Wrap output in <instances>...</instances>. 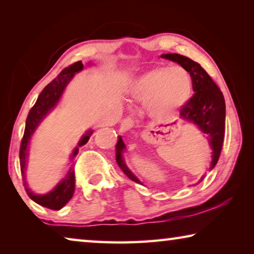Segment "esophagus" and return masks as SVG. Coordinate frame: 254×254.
Wrapping results in <instances>:
<instances>
[{
	"label": "esophagus",
	"instance_id": "1",
	"mask_svg": "<svg viewBox=\"0 0 254 254\" xmlns=\"http://www.w3.org/2000/svg\"><path fill=\"white\" fill-rule=\"evenodd\" d=\"M133 126H134V121H133V119L127 117L122 121L121 128H120V130H121V132H126L127 130H130L131 127H133Z\"/></svg>",
	"mask_w": 254,
	"mask_h": 254
}]
</instances>
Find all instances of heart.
I'll use <instances>...</instances> for the list:
<instances>
[{
    "label": "heart",
    "instance_id": "1",
    "mask_svg": "<svg viewBox=\"0 0 254 254\" xmlns=\"http://www.w3.org/2000/svg\"><path fill=\"white\" fill-rule=\"evenodd\" d=\"M131 93L136 100L149 102L150 113L153 117L167 118L189 101L192 78L184 67L157 66L133 83Z\"/></svg>",
    "mask_w": 254,
    "mask_h": 254
}]
</instances>
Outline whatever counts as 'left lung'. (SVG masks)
Here are the masks:
<instances>
[{
	"instance_id": "1",
	"label": "left lung",
	"mask_w": 254,
	"mask_h": 254,
	"mask_svg": "<svg viewBox=\"0 0 254 254\" xmlns=\"http://www.w3.org/2000/svg\"><path fill=\"white\" fill-rule=\"evenodd\" d=\"M161 57L179 64L180 66L190 72L192 89L195 94L179 110L180 117L185 121L196 124L199 130L207 136L210 148L213 150L212 163H210V170H212L220 158L223 141H224L225 101L223 93L198 63L178 54H166L162 55ZM124 149H126V145L123 143L122 137L119 136L117 143L118 165L128 178L137 184H141L140 180L128 170L123 160L122 153ZM204 178L205 176L201 177L200 182Z\"/></svg>"
}]
</instances>
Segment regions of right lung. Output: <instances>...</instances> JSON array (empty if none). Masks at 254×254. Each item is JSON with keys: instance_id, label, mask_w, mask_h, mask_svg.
Instances as JSON below:
<instances>
[{"instance_id": "obj_1", "label": "right lung", "mask_w": 254, "mask_h": 254, "mask_svg": "<svg viewBox=\"0 0 254 254\" xmlns=\"http://www.w3.org/2000/svg\"><path fill=\"white\" fill-rule=\"evenodd\" d=\"M84 65L81 62H76L72 64V65L66 67L60 74L56 77V78L50 81V83L46 86V87L42 89L40 93L39 97L36 102L31 110H30L27 121H25V128H24V134L22 140H21V145H20V167H21V174L24 177V169H25V163H27V154H28V145L30 142V139H31V135L33 134L34 130H36L37 127L39 126L40 122L44 120L49 112L54 109L57 104L60 96L64 92V89L69 83L70 79L74 77L76 72L80 71L83 69ZM93 131L89 130L86 132V134L81 137L79 143L75 148L74 152L71 154V160L74 157L77 156L78 153V148L87 143V141L91 137ZM24 180V179H23ZM24 189L27 191L28 196L31 198L33 201H36L37 204H39L44 207L58 210L63 208L70 198L74 195L75 191V171L72 167H70L69 170L67 171L65 177H64L60 183H58L57 186H56L53 190L49 191L48 194L45 195H36L30 190L28 188L27 183H23Z\"/></svg>"}]
</instances>
